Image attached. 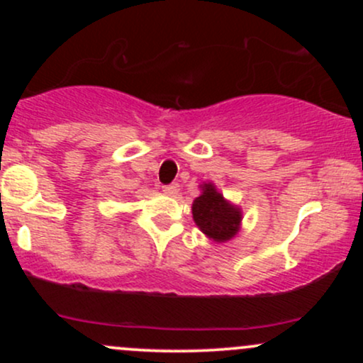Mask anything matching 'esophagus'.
Returning a JSON list of instances; mask_svg holds the SVG:
<instances>
[{
  "mask_svg": "<svg viewBox=\"0 0 363 363\" xmlns=\"http://www.w3.org/2000/svg\"><path fill=\"white\" fill-rule=\"evenodd\" d=\"M164 193L169 194V196H176L179 193V184H177V182H172V184L164 186Z\"/></svg>",
  "mask_w": 363,
  "mask_h": 363,
  "instance_id": "obj_1",
  "label": "esophagus"
}]
</instances>
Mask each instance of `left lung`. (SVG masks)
<instances>
[{
  "label": "left lung",
  "mask_w": 363,
  "mask_h": 363,
  "mask_svg": "<svg viewBox=\"0 0 363 363\" xmlns=\"http://www.w3.org/2000/svg\"><path fill=\"white\" fill-rule=\"evenodd\" d=\"M193 218L208 239L227 242L239 232L242 211L228 203L211 182H203L201 194L193 201Z\"/></svg>",
  "instance_id": "obj_1"
}]
</instances>
